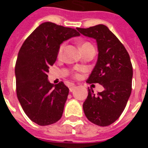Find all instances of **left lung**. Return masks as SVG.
<instances>
[{"mask_svg":"<svg viewBox=\"0 0 148 148\" xmlns=\"http://www.w3.org/2000/svg\"><path fill=\"white\" fill-rule=\"evenodd\" d=\"M74 33L70 27L42 23L18 53L15 67L17 98L28 118L41 126L56 123L62 116L69 89L58 79L50 82L47 73L62 43L75 36Z\"/></svg>","mask_w":148,"mask_h":148,"instance_id":"obj_1","label":"left lung"}]
</instances>
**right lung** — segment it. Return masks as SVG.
Returning a JSON list of instances; mask_svg holds the SVG:
<instances>
[{
  "label": "right lung",
  "instance_id": "add662e5",
  "mask_svg": "<svg viewBox=\"0 0 148 148\" xmlns=\"http://www.w3.org/2000/svg\"><path fill=\"white\" fill-rule=\"evenodd\" d=\"M100 30L97 25L80 32L97 39L98 48L96 65L87 82L103 86L100 91L88 90L83 110L90 122L105 127L115 122L124 111L132 92L133 72L124 46L108 28L99 36Z\"/></svg>",
  "mask_w": 148,
  "mask_h": 148
}]
</instances>
